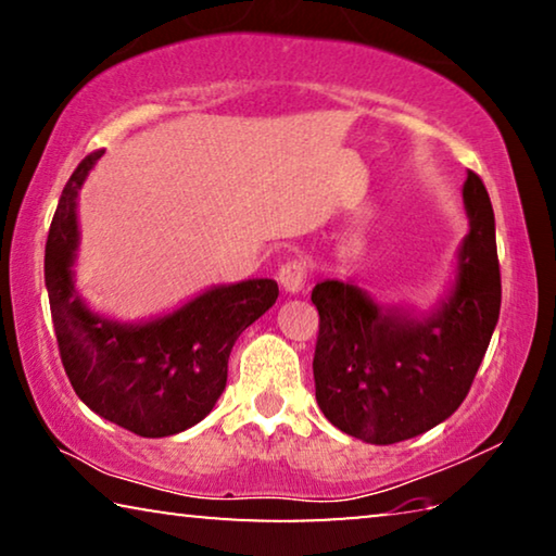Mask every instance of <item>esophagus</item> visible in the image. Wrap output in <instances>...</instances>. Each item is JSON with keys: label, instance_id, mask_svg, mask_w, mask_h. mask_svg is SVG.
<instances>
[{"label": "esophagus", "instance_id": "esophagus-1", "mask_svg": "<svg viewBox=\"0 0 556 556\" xmlns=\"http://www.w3.org/2000/svg\"><path fill=\"white\" fill-rule=\"evenodd\" d=\"M306 279H309V264L304 260H289L281 264L279 269V285L287 289V292H302Z\"/></svg>", "mask_w": 556, "mask_h": 556}]
</instances>
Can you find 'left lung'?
<instances>
[{
	"instance_id": "8db88e82",
	"label": "left lung",
	"mask_w": 556,
	"mask_h": 556,
	"mask_svg": "<svg viewBox=\"0 0 556 556\" xmlns=\"http://www.w3.org/2000/svg\"><path fill=\"white\" fill-rule=\"evenodd\" d=\"M469 235L454 292L434 314L382 309L354 285L312 289L319 312L314 384L325 417L350 437L394 444L457 412L500 319L502 277L494 210L479 174L464 181Z\"/></svg>"
}]
</instances>
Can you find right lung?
I'll use <instances>...</instances> for the list:
<instances>
[{"label": "right lung", "instance_id": "add662e5", "mask_svg": "<svg viewBox=\"0 0 556 556\" xmlns=\"http://www.w3.org/2000/svg\"><path fill=\"white\" fill-rule=\"evenodd\" d=\"M104 149L72 172L56 204L45 250V281L56 346L74 392L99 417L139 437L194 427L227 384L237 337L277 302L271 279L214 287L169 317L129 327L97 317L72 285L77 250V192Z\"/></svg>", "mask_w": 556, "mask_h": 556}]
</instances>
